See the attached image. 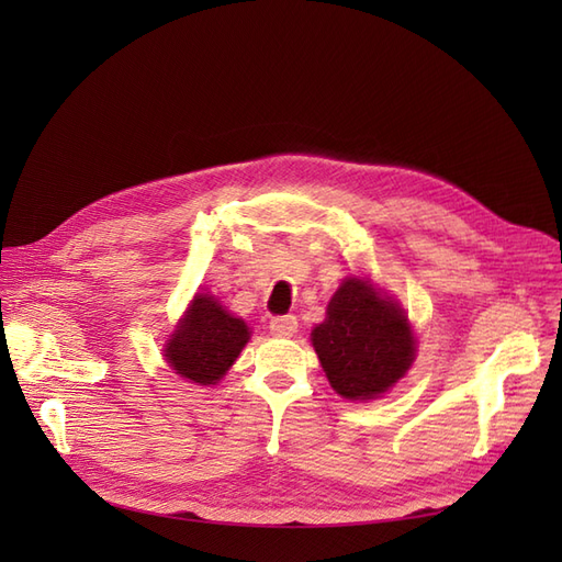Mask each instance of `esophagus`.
Returning a JSON list of instances; mask_svg holds the SVG:
<instances>
[{
  "label": "esophagus",
  "mask_w": 562,
  "mask_h": 562,
  "mask_svg": "<svg viewBox=\"0 0 562 562\" xmlns=\"http://www.w3.org/2000/svg\"><path fill=\"white\" fill-rule=\"evenodd\" d=\"M271 335L277 337H293L297 333V318L293 314H285V316H274L269 323Z\"/></svg>",
  "instance_id": "34e87169"
}]
</instances>
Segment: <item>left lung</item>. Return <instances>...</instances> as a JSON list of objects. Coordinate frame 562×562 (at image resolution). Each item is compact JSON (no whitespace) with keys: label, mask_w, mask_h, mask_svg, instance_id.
<instances>
[{"label":"left lung","mask_w":562,"mask_h":562,"mask_svg":"<svg viewBox=\"0 0 562 562\" xmlns=\"http://www.w3.org/2000/svg\"><path fill=\"white\" fill-rule=\"evenodd\" d=\"M323 372L342 398H380L415 361V335L398 302L368 279L347 277L312 330Z\"/></svg>","instance_id":"1"}]
</instances>
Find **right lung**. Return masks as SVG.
I'll list each match as a JSON object with an SVG mask.
<instances>
[{
	"label": "right lung",
	"mask_w": 562,
	"mask_h": 562,
	"mask_svg": "<svg viewBox=\"0 0 562 562\" xmlns=\"http://www.w3.org/2000/svg\"><path fill=\"white\" fill-rule=\"evenodd\" d=\"M250 339L246 321L232 316L213 295L196 293L166 342V363L176 375L209 386L225 378Z\"/></svg>",
	"instance_id": "right-lung-1"
}]
</instances>
